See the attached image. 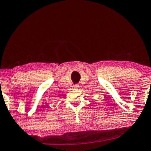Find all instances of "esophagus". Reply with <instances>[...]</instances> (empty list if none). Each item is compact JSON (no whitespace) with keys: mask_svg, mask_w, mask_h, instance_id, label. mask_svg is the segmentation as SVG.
Segmentation results:
<instances>
[{"mask_svg":"<svg viewBox=\"0 0 151 151\" xmlns=\"http://www.w3.org/2000/svg\"><path fill=\"white\" fill-rule=\"evenodd\" d=\"M73 88H76V89H77V88H79V84H75V85H73Z\"/></svg>","mask_w":151,"mask_h":151,"instance_id":"esophagus-1","label":"esophagus"}]
</instances>
